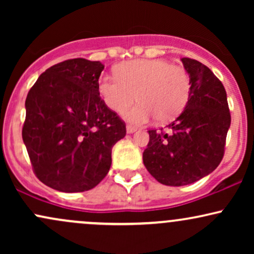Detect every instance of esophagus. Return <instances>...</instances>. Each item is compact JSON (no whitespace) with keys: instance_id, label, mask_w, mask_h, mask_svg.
<instances>
[{"instance_id":"obj_1","label":"esophagus","mask_w":254,"mask_h":254,"mask_svg":"<svg viewBox=\"0 0 254 254\" xmlns=\"http://www.w3.org/2000/svg\"><path fill=\"white\" fill-rule=\"evenodd\" d=\"M136 131V127H131V125H127V133H132Z\"/></svg>"}]
</instances>
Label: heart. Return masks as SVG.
Segmentation results:
<instances>
[{
    "instance_id": "heart-1",
    "label": "heart",
    "mask_w": 254,
    "mask_h": 254,
    "mask_svg": "<svg viewBox=\"0 0 254 254\" xmlns=\"http://www.w3.org/2000/svg\"><path fill=\"white\" fill-rule=\"evenodd\" d=\"M117 76L103 75L99 92L105 104L115 112H122L133 101L139 104L123 113L135 124L159 123L174 119L185 109L191 94V78L184 66L166 60H135L116 69Z\"/></svg>"
}]
</instances>
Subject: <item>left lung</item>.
I'll list each match as a JSON object with an SVG mask.
<instances>
[{"instance_id":"left-lung-1","label":"left lung","mask_w":254,"mask_h":254,"mask_svg":"<svg viewBox=\"0 0 254 254\" xmlns=\"http://www.w3.org/2000/svg\"><path fill=\"white\" fill-rule=\"evenodd\" d=\"M191 78L183 112L166 129L149 130L143 164L159 183L189 185L208 176L224 155L230 112L222 82L206 65L182 58Z\"/></svg>"}]
</instances>
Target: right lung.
I'll list each match as a JSON object with an SVG mask.
<instances>
[{
	"label": "right lung",
	"mask_w": 254,
	"mask_h": 254,
	"mask_svg": "<svg viewBox=\"0 0 254 254\" xmlns=\"http://www.w3.org/2000/svg\"><path fill=\"white\" fill-rule=\"evenodd\" d=\"M104 65L74 58L46 69L26 98L22 139L40 182L62 192L95 188L109 173L125 123L99 93Z\"/></svg>",
	"instance_id": "1"
}]
</instances>
